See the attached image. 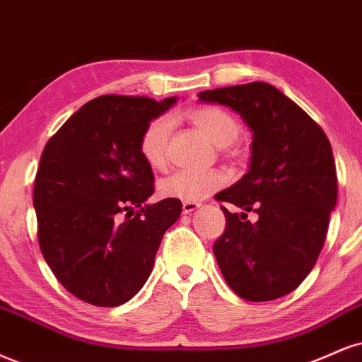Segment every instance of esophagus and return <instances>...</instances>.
I'll return each instance as SVG.
<instances>
[{"label":"esophagus","instance_id":"34e87169","mask_svg":"<svg viewBox=\"0 0 362 362\" xmlns=\"http://www.w3.org/2000/svg\"><path fill=\"white\" fill-rule=\"evenodd\" d=\"M199 207H200L199 202H184L182 204V212H184V214H192L195 209Z\"/></svg>","mask_w":362,"mask_h":362}]
</instances>
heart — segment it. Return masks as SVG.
Wrapping results in <instances>:
<instances>
[{
    "mask_svg": "<svg viewBox=\"0 0 362 362\" xmlns=\"http://www.w3.org/2000/svg\"><path fill=\"white\" fill-rule=\"evenodd\" d=\"M189 119L216 146H229L236 141L241 126L230 112L214 106L195 107L189 111ZM172 136V121L167 116L151 119L139 138V153L153 168H163L168 158V145ZM226 184L221 172H175L158 184V192L163 199L195 202L219 190Z\"/></svg>",
    "mask_w": 362,
    "mask_h": 362,
    "instance_id": "b5f03b06",
    "label": "heart"
}]
</instances>
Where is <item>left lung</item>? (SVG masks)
I'll use <instances>...</instances> for the list:
<instances>
[{
    "instance_id": "1",
    "label": "left lung",
    "mask_w": 362,
    "mask_h": 362,
    "mask_svg": "<svg viewBox=\"0 0 362 362\" xmlns=\"http://www.w3.org/2000/svg\"><path fill=\"white\" fill-rule=\"evenodd\" d=\"M199 101L230 107L252 132L250 170L216 199L256 212L258 221L221 207L217 264L241 298H280L305 280L327 236L337 202L332 146L298 104L267 82L204 90Z\"/></svg>"
}]
</instances>
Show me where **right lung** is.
I'll use <instances>...</instances> for the list:
<instances>
[{"label":"right lung","mask_w":362,"mask_h":362,"mask_svg":"<svg viewBox=\"0 0 362 362\" xmlns=\"http://www.w3.org/2000/svg\"><path fill=\"white\" fill-rule=\"evenodd\" d=\"M175 103L101 95L74 112L43 148L33 187L38 245L74 297L123 305L150 276L182 202L146 204L155 177L139 153V138Z\"/></svg>","instance_id":"add662e5"}]
</instances>
